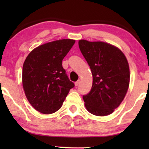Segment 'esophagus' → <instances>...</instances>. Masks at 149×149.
<instances>
[{
	"mask_svg": "<svg viewBox=\"0 0 149 149\" xmlns=\"http://www.w3.org/2000/svg\"><path fill=\"white\" fill-rule=\"evenodd\" d=\"M80 80H78V81H76V83H75V85H76V86H78V85L80 84Z\"/></svg>",
	"mask_w": 149,
	"mask_h": 149,
	"instance_id": "esophagus-1",
	"label": "esophagus"
}]
</instances>
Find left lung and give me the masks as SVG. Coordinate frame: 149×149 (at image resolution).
Returning <instances> with one entry per match:
<instances>
[{
    "label": "left lung",
    "mask_w": 149,
    "mask_h": 149,
    "mask_svg": "<svg viewBox=\"0 0 149 149\" xmlns=\"http://www.w3.org/2000/svg\"><path fill=\"white\" fill-rule=\"evenodd\" d=\"M80 52L91 69L92 85L83 97L90 113L110 115L124 100L130 84L129 64L118 47L102 41L80 40Z\"/></svg>",
    "instance_id": "8db88e82"
}]
</instances>
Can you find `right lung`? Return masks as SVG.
Returning <instances> with one entry per match:
<instances>
[{
    "instance_id": "right-lung-1",
    "label": "right lung",
    "mask_w": 149,
    "mask_h": 149,
    "mask_svg": "<svg viewBox=\"0 0 149 149\" xmlns=\"http://www.w3.org/2000/svg\"><path fill=\"white\" fill-rule=\"evenodd\" d=\"M76 40L61 39L34 48L22 69L26 97L36 110L43 114L57 111L74 87L62 67V60Z\"/></svg>"
}]
</instances>
